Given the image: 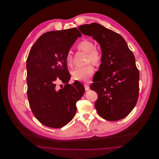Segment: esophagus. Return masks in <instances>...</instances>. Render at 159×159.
<instances>
[{
  "mask_svg": "<svg viewBox=\"0 0 159 159\" xmlns=\"http://www.w3.org/2000/svg\"><path fill=\"white\" fill-rule=\"evenodd\" d=\"M84 88H85L86 91H88V90L89 89V86L88 84H84Z\"/></svg>",
  "mask_w": 159,
  "mask_h": 159,
  "instance_id": "1",
  "label": "esophagus"
}]
</instances>
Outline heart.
Listing matches in <instances>:
<instances>
[{"label": "heart", "mask_w": 159, "mask_h": 159, "mask_svg": "<svg viewBox=\"0 0 159 159\" xmlns=\"http://www.w3.org/2000/svg\"><path fill=\"white\" fill-rule=\"evenodd\" d=\"M77 48L79 50L87 53L86 61L92 62L95 65L99 64L102 59V54L101 50L95 48V43L89 39H83L78 43ZM66 61L68 66L73 65V55L71 51H68L66 55ZM94 71L92 64H89L85 66L74 68L71 71L73 79L78 81H86L91 77Z\"/></svg>", "instance_id": "heart-1"}]
</instances>
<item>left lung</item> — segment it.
<instances>
[{"label":"left lung","instance_id":"8db88e82","mask_svg":"<svg viewBox=\"0 0 159 159\" xmlns=\"http://www.w3.org/2000/svg\"><path fill=\"white\" fill-rule=\"evenodd\" d=\"M79 29L92 36L102 50L99 73L90 86L98 94L97 113L107 120H120L132 111L138 99L139 73L134 55L121 36L101 24H84Z\"/></svg>","mask_w":159,"mask_h":159}]
</instances>
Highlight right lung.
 <instances>
[{
	"mask_svg": "<svg viewBox=\"0 0 159 159\" xmlns=\"http://www.w3.org/2000/svg\"><path fill=\"white\" fill-rule=\"evenodd\" d=\"M82 36L76 28L43 34L31 48L27 60V97L32 113L42 124L60 128L71 121L76 113V102L84 88L70 79L66 55L76 39ZM64 87L58 90L56 83Z\"/></svg>",
	"mask_w": 159,
	"mask_h": 159,
	"instance_id": "1",
	"label": "right lung"
}]
</instances>
